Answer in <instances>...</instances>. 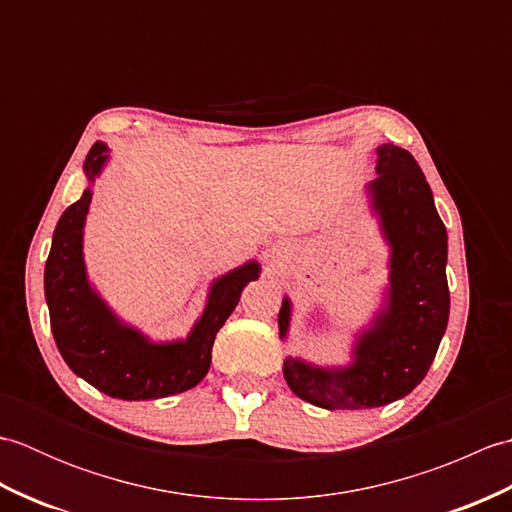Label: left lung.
Masks as SVG:
<instances>
[{"mask_svg":"<svg viewBox=\"0 0 512 512\" xmlns=\"http://www.w3.org/2000/svg\"><path fill=\"white\" fill-rule=\"evenodd\" d=\"M378 176L365 193L389 246V284L372 323L356 334L352 363L319 367L288 356L284 378L295 394L321 409H372L416 389L436 358L449 323L447 228L433 193L407 149L380 145ZM292 317L288 297L279 310V339Z\"/></svg>","mask_w":512,"mask_h":512,"instance_id":"left-lung-1","label":"left lung"}]
</instances>
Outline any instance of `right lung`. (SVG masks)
Listing matches in <instances>:
<instances>
[{
	"label": "right lung",
	"mask_w": 512,
	"mask_h": 512,
	"mask_svg": "<svg viewBox=\"0 0 512 512\" xmlns=\"http://www.w3.org/2000/svg\"><path fill=\"white\" fill-rule=\"evenodd\" d=\"M107 145L96 143L83 162L94 184L107 162ZM92 202V187L68 209L54 228L43 275L50 328L63 361L76 376L103 394L121 400H154L195 387L211 367L215 334L231 317L248 281L259 277L250 262L217 277L206 297L202 317L187 339L156 343L114 314L90 284L83 259V228Z\"/></svg>",
	"instance_id": "right-lung-1"
}]
</instances>
